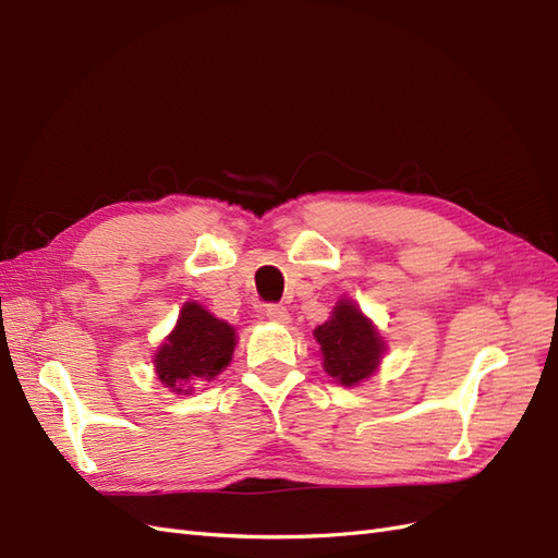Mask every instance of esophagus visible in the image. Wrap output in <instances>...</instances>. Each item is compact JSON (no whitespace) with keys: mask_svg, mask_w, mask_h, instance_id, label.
Returning <instances> with one entry per match:
<instances>
[{"mask_svg":"<svg viewBox=\"0 0 558 558\" xmlns=\"http://www.w3.org/2000/svg\"><path fill=\"white\" fill-rule=\"evenodd\" d=\"M265 316H267L269 320H272V324H279V326L291 324L289 310L281 307V305H267V307H265Z\"/></svg>","mask_w":558,"mask_h":558,"instance_id":"obj_1","label":"esophagus"}]
</instances>
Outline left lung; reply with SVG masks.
<instances>
[{
  "label": "left lung",
  "instance_id": "8db88e82",
  "mask_svg": "<svg viewBox=\"0 0 558 558\" xmlns=\"http://www.w3.org/2000/svg\"><path fill=\"white\" fill-rule=\"evenodd\" d=\"M320 365L342 386H356L373 377L386 353V340L373 318L351 298H340L324 326L314 330Z\"/></svg>",
  "mask_w": 558,
  "mask_h": 558
}]
</instances>
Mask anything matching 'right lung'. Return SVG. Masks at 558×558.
I'll list each match as a JSON object with an SVG mask.
<instances>
[{
  "label": "right lung",
  "instance_id": "obj_1",
  "mask_svg": "<svg viewBox=\"0 0 558 558\" xmlns=\"http://www.w3.org/2000/svg\"><path fill=\"white\" fill-rule=\"evenodd\" d=\"M238 332L199 302H183L177 326L154 353L156 377L177 396H191L230 365Z\"/></svg>",
  "mask_w": 558,
  "mask_h": 558
}]
</instances>
